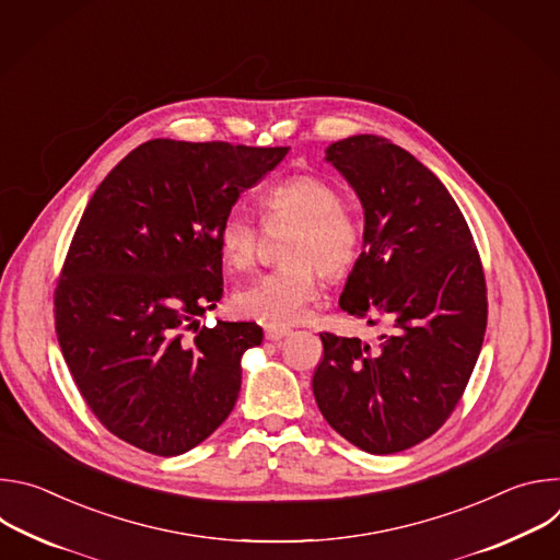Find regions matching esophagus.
<instances>
[{"instance_id": "esophagus-1", "label": "esophagus", "mask_w": 560, "mask_h": 560, "mask_svg": "<svg viewBox=\"0 0 560 560\" xmlns=\"http://www.w3.org/2000/svg\"><path fill=\"white\" fill-rule=\"evenodd\" d=\"M290 335L288 328H277V326H266V339L272 343H279L281 339H285Z\"/></svg>"}]
</instances>
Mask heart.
I'll list each match as a JSON object with an SVG mask.
<instances>
[{
  "label": "heart",
  "mask_w": 560,
  "mask_h": 560,
  "mask_svg": "<svg viewBox=\"0 0 560 560\" xmlns=\"http://www.w3.org/2000/svg\"><path fill=\"white\" fill-rule=\"evenodd\" d=\"M268 230H292L285 261L290 266L259 277L236 294L238 312L268 326H290L303 316L316 294V270L346 275L361 250V223L343 206V192L316 175H296L261 197ZM264 232L244 210H230L219 228L223 261L250 270L259 257Z\"/></svg>",
  "instance_id": "obj_1"
}]
</instances>
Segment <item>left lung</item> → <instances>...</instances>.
Returning a JSON list of instances; mask_svg holds the SVG:
<instances>
[{
  "mask_svg": "<svg viewBox=\"0 0 560 560\" xmlns=\"http://www.w3.org/2000/svg\"><path fill=\"white\" fill-rule=\"evenodd\" d=\"M326 162L363 206V253L339 305L387 318L376 346L322 335L312 392L324 419L370 454L404 452L456 408L488 326L486 277L471 232L441 179L376 135L330 143Z\"/></svg>",
  "mask_w": 560,
  "mask_h": 560,
  "instance_id": "obj_1",
  "label": "left lung"
}]
</instances>
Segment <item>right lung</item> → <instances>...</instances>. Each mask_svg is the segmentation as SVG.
I'll use <instances>...</instances> for the list:
<instances>
[{
    "instance_id": "add662e5",
    "label": "right lung",
    "mask_w": 560,
    "mask_h": 560,
    "mask_svg": "<svg viewBox=\"0 0 560 560\" xmlns=\"http://www.w3.org/2000/svg\"><path fill=\"white\" fill-rule=\"evenodd\" d=\"M290 148L152 139L91 197L55 290L68 370L121 441L177 456L206 441L242 389L257 324L197 316L223 294L219 228Z\"/></svg>"
}]
</instances>
